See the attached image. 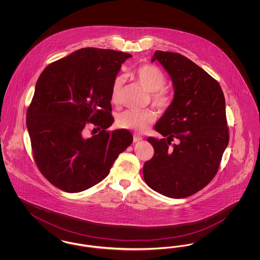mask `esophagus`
Segmentation results:
<instances>
[{"label":"esophagus","mask_w":260,"mask_h":260,"mask_svg":"<svg viewBox=\"0 0 260 260\" xmlns=\"http://www.w3.org/2000/svg\"><path fill=\"white\" fill-rule=\"evenodd\" d=\"M142 140V137L139 136H134V142H139Z\"/></svg>","instance_id":"1"}]
</instances>
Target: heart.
<instances>
[{
	"instance_id": "obj_1",
	"label": "heart",
	"mask_w": 260,
	"mask_h": 260,
	"mask_svg": "<svg viewBox=\"0 0 260 260\" xmlns=\"http://www.w3.org/2000/svg\"><path fill=\"white\" fill-rule=\"evenodd\" d=\"M136 81L151 92L152 103L161 110H166L172 103V95L167 88H164L166 84V76L160 68L152 64H143L138 66L133 71ZM123 78L116 77L111 87V101L118 104L121 100V91L123 86ZM156 119V114L150 110L136 111L126 110L121 113L117 118V124L124 129H132L136 132H143Z\"/></svg>"
}]
</instances>
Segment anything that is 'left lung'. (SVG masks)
Listing matches in <instances>:
<instances>
[{
    "mask_svg": "<svg viewBox=\"0 0 260 260\" xmlns=\"http://www.w3.org/2000/svg\"><path fill=\"white\" fill-rule=\"evenodd\" d=\"M171 76L173 102L148 137L154 156L143 166V177L154 191L170 198L189 197L208 185L217 173L229 142L225 99L220 85L180 53L156 50ZM174 138L179 144L169 147Z\"/></svg>",
    "mask_w": 260,
    "mask_h": 260,
    "instance_id": "8db88e82",
    "label": "left lung"
}]
</instances>
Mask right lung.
<instances>
[{
  "instance_id": "add662e5",
  "label": "right lung",
  "mask_w": 260,
  "mask_h": 260,
  "mask_svg": "<svg viewBox=\"0 0 260 260\" xmlns=\"http://www.w3.org/2000/svg\"><path fill=\"white\" fill-rule=\"evenodd\" d=\"M132 54L85 48L50 63L40 75L27 110V129L38 169L52 185L78 193L103 180L133 142L113 124L112 84ZM87 123L101 132L85 138Z\"/></svg>"
}]
</instances>
